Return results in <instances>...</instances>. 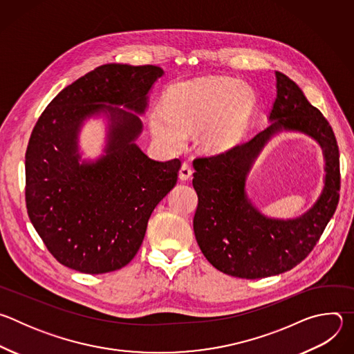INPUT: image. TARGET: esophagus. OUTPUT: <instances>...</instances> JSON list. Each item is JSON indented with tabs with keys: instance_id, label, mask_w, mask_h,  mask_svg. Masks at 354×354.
Instances as JSON below:
<instances>
[{
	"instance_id": "34e87169",
	"label": "esophagus",
	"mask_w": 354,
	"mask_h": 354,
	"mask_svg": "<svg viewBox=\"0 0 354 354\" xmlns=\"http://www.w3.org/2000/svg\"><path fill=\"white\" fill-rule=\"evenodd\" d=\"M192 172H193V171H192L190 165L186 164V162H183L182 167H180V169H179V179H180V180H189L190 176H192Z\"/></svg>"
}]
</instances>
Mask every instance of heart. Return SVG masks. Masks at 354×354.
<instances>
[{"instance_id": "obj_1", "label": "heart", "mask_w": 354, "mask_h": 354, "mask_svg": "<svg viewBox=\"0 0 354 354\" xmlns=\"http://www.w3.org/2000/svg\"><path fill=\"white\" fill-rule=\"evenodd\" d=\"M230 78L198 80L175 86L164 108L149 113V130L165 149H179L197 130V144L209 153L231 147L242 134L252 106L248 88Z\"/></svg>"}]
</instances>
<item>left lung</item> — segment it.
<instances>
[{"label":"left lung","instance_id":"1","mask_svg":"<svg viewBox=\"0 0 354 354\" xmlns=\"http://www.w3.org/2000/svg\"><path fill=\"white\" fill-rule=\"evenodd\" d=\"M276 81L270 126L221 154L193 161V187L198 198L193 218L196 241L216 269L241 279L276 276L304 261L339 203V147L330 124L287 75L276 71ZM281 131L314 138L323 148L327 172L315 206L288 221L262 215L244 189L251 162L267 140Z\"/></svg>","mask_w":354,"mask_h":354}]
</instances>
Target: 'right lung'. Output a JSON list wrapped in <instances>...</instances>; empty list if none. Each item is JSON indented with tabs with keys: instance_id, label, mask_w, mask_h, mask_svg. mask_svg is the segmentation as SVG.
I'll use <instances>...</instances> for the list:
<instances>
[{
	"instance_id": "right-lung-1",
	"label": "right lung",
	"mask_w": 354,
	"mask_h": 354,
	"mask_svg": "<svg viewBox=\"0 0 354 354\" xmlns=\"http://www.w3.org/2000/svg\"><path fill=\"white\" fill-rule=\"evenodd\" d=\"M162 74L157 66H100L66 86L33 127L25 156L28 214L50 254L73 270L126 266L151 213L176 185L180 161L151 160L134 142L138 115ZM100 114L109 119L106 154L81 162L80 127Z\"/></svg>"
}]
</instances>
